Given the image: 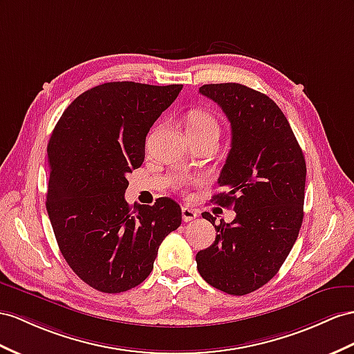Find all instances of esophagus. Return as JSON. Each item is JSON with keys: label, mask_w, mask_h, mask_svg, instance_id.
Instances as JSON below:
<instances>
[{"label": "esophagus", "mask_w": 354, "mask_h": 354, "mask_svg": "<svg viewBox=\"0 0 354 354\" xmlns=\"http://www.w3.org/2000/svg\"><path fill=\"white\" fill-rule=\"evenodd\" d=\"M197 216H198V214H197V211L193 209V207H188V206H184V207H183V220H184L185 223L196 220Z\"/></svg>", "instance_id": "1"}]
</instances>
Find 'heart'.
Here are the masks:
<instances>
[{
  "label": "heart",
  "mask_w": 354,
  "mask_h": 354,
  "mask_svg": "<svg viewBox=\"0 0 354 354\" xmlns=\"http://www.w3.org/2000/svg\"><path fill=\"white\" fill-rule=\"evenodd\" d=\"M207 130H216L218 131V122H216L215 118L206 111H202V109H196V111H192L187 116V131H207ZM189 180H185V184H188Z\"/></svg>",
  "instance_id": "b5f03b06"
}]
</instances>
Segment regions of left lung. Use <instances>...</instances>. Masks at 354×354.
<instances>
[{
	"mask_svg": "<svg viewBox=\"0 0 354 354\" xmlns=\"http://www.w3.org/2000/svg\"><path fill=\"white\" fill-rule=\"evenodd\" d=\"M227 116L232 148L212 198L233 207L232 223L215 225L212 245L197 252L207 284L233 296L248 295L275 277L292 251L304 220L306 165L287 118L274 100L241 84L198 89Z\"/></svg>",
	"mask_w": 354,
	"mask_h": 354,
	"instance_id": "obj_1",
	"label": "left lung"
}]
</instances>
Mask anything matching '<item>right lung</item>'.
Returning <instances> with one entry per match:
<instances>
[{"instance_id": "right-lung-1", "label": "right lung", "mask_w": 354, "mask_h": 354, "mask_svg": "<svg viewBox=\"0 0 354 354\" xmlns=\"http://www.w3.org/2000/svg\"><path fill=\"white\" fill-rule=\"evenodd\" d=\"M183 85L107 82L80 94L61 115L48 145L46 209L75 274L103 293L148 278L158 247L183 221L180 206L125 202L127 175L145 160L152 124Z\"/></svg>"}]
</instances>
